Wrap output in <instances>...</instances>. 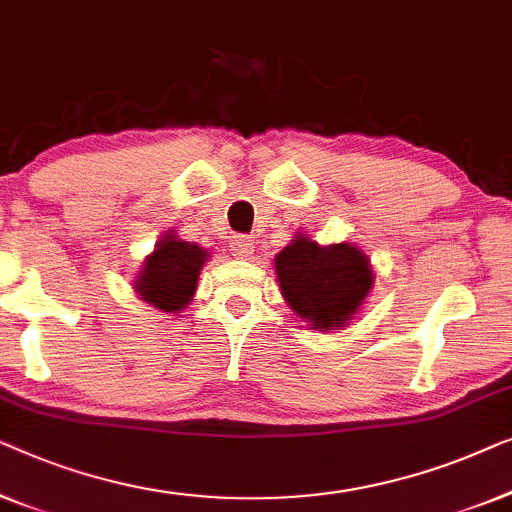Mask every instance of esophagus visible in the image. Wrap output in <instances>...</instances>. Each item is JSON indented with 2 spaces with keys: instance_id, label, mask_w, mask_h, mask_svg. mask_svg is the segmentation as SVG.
Segmentation results:
<instances>
[{
  "instance_id": "obj_1",
  "label": "esophagus",
  "mask_w": 512,
  "mask_h": 512,
  "mask_svg": "<svg viewBox=\"0 0 512 512\" xmlns=\"http://www.w3.org/2000/svg\"><path fill=\"white\" fill-rule=\"evenodd\" d=\"M232 253H234V257H239V259H248L250 255L255 253V243H253V239H250V236H234L232 239Z\"/></svg>"
}]
</instances>
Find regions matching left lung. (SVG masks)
I'll return each instance as SVG.
<instances>
[{
	"instance_id": "8db88e82",
	"label": "left lung",
	"mask_w": 512,
	"mask_h": 512,
	"mask_svg": "<svg viewBox=\"0 0 512 512\" xmlns=\"http://www.w3.org/2000/svg\"><path fill=\"white\" fill-rule=\"evenodd\" d=\"M273 264L287 306L320 331L348 325L373 285L369 257L350 243L320 246L299 234Z\"/></svg>"
}]
</instances>
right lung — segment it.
I'll use <instances>...</instances> for the list:
<instances>
[{
	"instance_id": "right-lung-1",
	"label": "right lung",
	"mask_w": 512,
	"mask_h": 512,
	"mask_svg": "<svg viewBox=\"0 0 512 512\" xmlns=\"http://www.w3.org/2000/svg\"><path fill=\"white\" fill-rule=\"evenodd\" d=\"M206 259L208 253L197 243L181 241L174 232H167L143 262L134 290L139 299L164 313L183 311L194 297Z\"/></svg>"
}]
</instances>
